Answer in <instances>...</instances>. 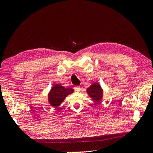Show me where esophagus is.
Masks as SVG:
<instances>
[{"label":"esophagus","mask_w":153,"mask_h":153,"mask_svg":"<svg viewBox=\"0 0 153 153\" xmlns=\"http://www.w3.org/2000/svg\"><path fill=\"white\" fill-rule=\"evenodd\" d=\"M80 89H81V88H80V86H76V87H75V91H76V92L80 91Z\"/></svg>","instance_id":"1"}]
</instances>
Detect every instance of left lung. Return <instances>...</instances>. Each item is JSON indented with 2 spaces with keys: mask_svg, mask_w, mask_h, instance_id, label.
Wrapping results in <instances>:
<instances>
[{
  "mask_svg": "<svg viewBox=\"0 0 153 153\" xmlns=\"http://www.w3.org/2000/svg\"><path fill=\"white\" fill-rule=\"evenodd\" d=\"M87 94L96 102H100L103 98V91L98 83H94L87 89Z\"/></svg>",
  "mask_w": 153,
  "mask_h": 153,
  "instance_id": "left-lung-1",
  "label": "left lung"
}]
</instances>
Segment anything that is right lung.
<instances>
[{"mask_svg":"<svg viewBox=\"0 0 153 153\" xmlns=\"http://www.w3.org/2000/svg\"><path fill=\"white\" fill-rule=\"evenodd\" d=\"M74 92L70 87L66 88L60 84H55L48 93V102L51 106L57 107L69 94Z\"/></svg>","mask_w":153,"mask_h":153,"instance_id":"1","label":"right lung"}]
</instances>
